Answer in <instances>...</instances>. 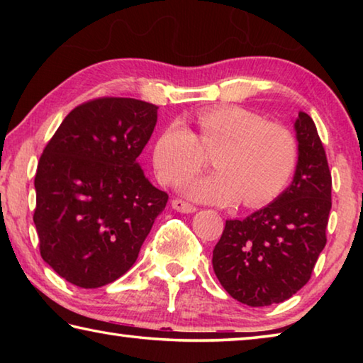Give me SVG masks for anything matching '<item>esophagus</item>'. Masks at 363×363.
Instances as JSON below:
<instances>
[{"label":"esophagus","instance_id":"1","mask_svg":"<svg viewBox=\"0 0 363 363\" xmlns=\"http://www.w3.org/2000/svg\"><path fill=\"white\" fill-rule=\"evenodd\" d=\"M171 206H173L176 211H179V213H186V214H189V213H195V211H196V208H195L194 205H190V203H187V201L179 200V199H176V200L171 201Z\"/></svg>","mask_w":363,"mask_h":363}]
</instances>
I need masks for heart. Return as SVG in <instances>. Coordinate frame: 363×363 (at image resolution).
<instances>
[{"label":"heart","mask_w":363,"mask_h":363,"mask_svg":"<svg viewBox=\"0 0 363 363\" xmlns=\"http://www.w3.org/2000/svg\"><path fill=\"white\" fill-rule=\"evenodd\" d=\"M195 121L199 136L179 120L160 133L152 153L160 181L174 182L203 167L206 149L219 169L184 179L190 199L223 206L243 199L247 206H261L285 189L298 160L296 139L285 126L237 106L201 110Z\"/></svg>","instance_id":"obj_1"}]
</instances>
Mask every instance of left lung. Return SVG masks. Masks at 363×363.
Here are the masks:
<instances>
[{
    "label": "left lung",
    "mask_w": 363,
    "mask_h": 363,
    "mask_svg": "<svg viewBox=\"0 0 363 363\" xmlns=\"http://www.w3.org/2000/svg\"><path fill=\"white\" fill-rule=\"evenodd\" d=\"M298 163L293 181L272 203L245 219L225 220L213 269L233 299L251 307L284 303L311 279L327 243L331 173L315 123L294 120Z\"/></svg>",
    "instance_id": "1"
}]
</instances>
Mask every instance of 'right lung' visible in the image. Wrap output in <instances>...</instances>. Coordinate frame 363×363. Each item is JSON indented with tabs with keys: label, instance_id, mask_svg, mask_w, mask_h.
<instances>
[{
	"label": "right lung",
	"instance_id": "add662e5",
	"mask_svg": "<svg viewBox=\"0 0 363 363\" xmlns=\"http://www.w3.org/2000/svg\"><path fill=\"white\" fill-rule=\"evenodd\" d=\"M157 110L130 97L84 102L43 150L33 214L40 253L73 285L99 288L126 274L167 206L168 194L138 163Z\"/></svg>",
	"mask_w": 363,
	"mask_h": 363
}]
</instances>
